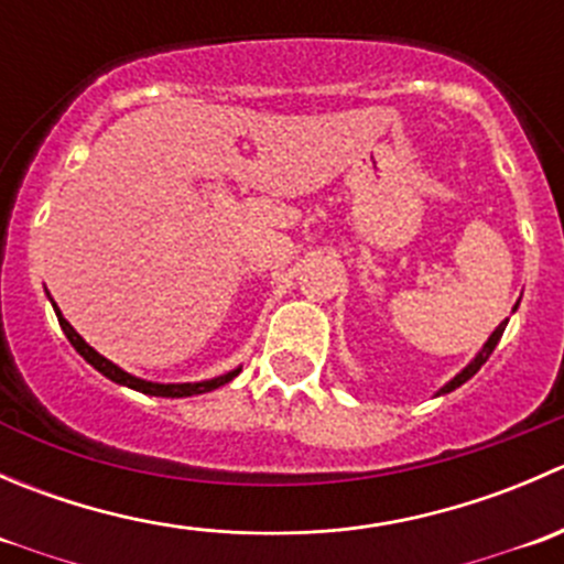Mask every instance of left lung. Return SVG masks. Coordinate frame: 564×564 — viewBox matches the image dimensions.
<instances>
[{"mask_svg": "<svg viewBox=\"0 0 564 564\" xmlns=\"http://www.w3.org/2000/svg\"><path fill=\"white\" fill-rule=\"evenodd\" d=\"M505 324H508V318H505V322H502V324H499V327H497V329H494V333H491V338H488V340H486V346H482V349H480V355H477V357H475V360H471V362H469V366H466V368H464V371H460L456 379H451V382H447V384H445V388H442V390H440V395H442V392H451V390H456V388H460V384H464V382H469V379H471V377H475V373H477V371H480V366H482V362H486V360H488V357H491L494 346H497V344H499V338H502V333H505Z\"/></svg>", "mask_w": 564, "mask_h": 564, "instance_id": "1", "label": "left lung"}]
</instances>
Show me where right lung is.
Here are the masks:
<instances>
[{
    "instance_id": "obj_1",
    "label": "right lung",
    "mask_w": 564,
    "mask_h": 564,
    "mask_svg": "<svg viewBox=\"0 0 564 564\" xmlns=\"http://www.w3.org/2000/svg\"><path fill=\"white\" fill-rule=\"evenodd\" d=\"M54 311H56V318H59V327L65 329L67 340H70V344H73V349H76L78 355H82L84 360L89 362V366L98 368V371L104 373V377L111 379V382L124 384V388H130V390H139V392H147V395H161V398L202 395V392H209V390H215V388H224L226 382H231V379H235L237 373H240V368H237V371L224 373V377H218V379H209V382H193V384H158V382H144V379L130 377V373H124L122 368L113 366L111 360H106L104 355H98V351H95L93 346H89L87 340H84L82 335H78L76 329L70 327V322H67V318L59 314V308H56V305H54Z\"/></svg>"
}]
</instances>
